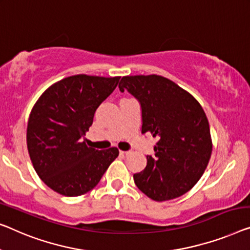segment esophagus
Wrapping results in <instances>:
<instances>
[{"label": "esophagus", "instance_id": "esophagus-1", "mask_svg": "<svg viewBox=\"0 0 250 250\" xmlns=\"http://www.w3.org/2000/svg\"><path fill=\"white\" fill-rule=\"evenodd\" d=\"M119 154H120V156L121 157H126V156H128L130 152L129 151H124V150H120V152H119Z\"/></svg>", "mask_w": 250, "mask_h": 250}]
</instances>
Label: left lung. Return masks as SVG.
Segmentation results:
<instances>
[{
    "mask_svg": "<svg viewBox=\"0 0 250 250\" xmlns=\"http://www.w3.org/2000/svg\"><path fill=\"white\" fill-rule=\"evenodd\" d=\"M119 88L140 102L141 133L158 138L154 157L148 156L146 168L133 175L137 188L157 202L185 194L203 175L212 152L201 104L173 81L155 74L124 76Z\"/></svg>",
    "mask_w": 250,
    "mask_h": 250,
    "instance_id": "1",
    "label": "left lung"
}]
</instances>
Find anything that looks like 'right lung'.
<instances>
[{"label": "right lung", "mask_w": 250, "mask_h": 250, "mask_svg": "<svg viewBox=\"0 0 250 250\" xmlns=\"http://www.w3.org/2000/svg\"><path fill=\"white\" fill-rule=\"evenodd\" d=\"M119 80L85 74L62 78L33 105L27 126L29 156L36 173L53 191L65 196L85 194L119 156L117 147L98 150L82 140Z\"/></svg>", "instance_id": "obj_1"}]
</instances>
